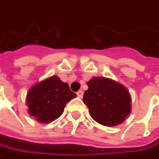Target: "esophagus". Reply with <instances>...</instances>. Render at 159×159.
Listing matches in <instances>:
<instances>
[{
  "label": "esophagus",
  "instance_id": "1",
  "mask_svg": "<svg viewBox=\"0 0 159 159\" xmlns=\"http://www.w3.org/2000/svg\"><path fill=\"white\" fill-rule=\"evenodd\" d=\"M76 94H77V96H78L79 98H83V96H84V92H83L82 90H80V91H78V92L76 93Z\"/></svg>",
  "mask_w": 159,
  "mask_h": 159
}]
</instances>
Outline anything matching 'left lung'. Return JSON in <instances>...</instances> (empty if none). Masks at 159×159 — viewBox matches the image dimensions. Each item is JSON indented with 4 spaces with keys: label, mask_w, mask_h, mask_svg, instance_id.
I'll use <instances>...</instances> for the list:
<instances>
[{
    "label": "left lung",
    "mask_w": 159,
    "mask_h": 159,
    "mask_svg": "<svg viewBox=\"0 0 159 159\" xmlns=\"http://www.w3.org/2000/svg\"><path fill=\"white\" fill-rule=\"evenodd\" d=\"M87 85L83 100L94 120L106 126L125 121L131 112V97L125 87L104 77H93Z\"/></svg>",
    "instance_id": "left-lung-1"
}]
</instances>
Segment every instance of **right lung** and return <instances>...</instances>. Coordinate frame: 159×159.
Segmentation results:
<instances>
[{"instance_id": "1", "label": "right lung", "mask_w": 159, "mask_h": 159, "mask_svg": "<svg viewBox=\"0 0 159 159\" xmlns=\"http://www.w3.org/2000/svg\"><path fill=\"white\" fill-rule=\"evenodd\" d=\"M75 97L76 94L70 91L66 83L53 75L28 91V113L40 123H50L60 116L66 103Z\"/></svg>"}]
</instances>
